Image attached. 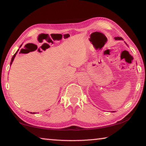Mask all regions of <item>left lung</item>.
<instances>
[{"label":"left lung","mask_w":146,"mask_h":146,"mask_svg":"<svg viewBox=\"0 0 146 146\" xmlns=\"http://www.w3.org/2000/svg\"><path fill=\"white\" fill-rule=\"evenodd\" d=\"M115 39L116 40H122V37H119V36H117V37H115ZM111 112H115V111H111Z\"/></svg>","instance_id":"8db88e82"}]
</instances>
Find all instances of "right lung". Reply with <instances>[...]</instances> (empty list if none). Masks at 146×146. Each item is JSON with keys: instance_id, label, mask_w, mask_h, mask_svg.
<instances>
[{"instance_id": "right-lung-1", "label": "right lung", "mask_w": 146, "mask_h": 146, "mask_svg": "<svg viewBox=\"0 0 146 146\" xmlns=\"http://www.w3.org/2000/svg\"><path fill=\"white\" fill-rule=\"evenodd\" d=\"M22 45H23V44H21V46H20V48H21V47L22 46ZM19 49H18V50L17 51V52L14 54V55L13 56V57H12V58H11V63H10V65H11L12 64V63H13V60H14V58H15V56H16V55H17V53H18V51H19ZM30 113H33V114H35V113H32V112H30Z\"/></svg>"}]
</instances>
